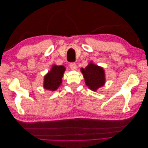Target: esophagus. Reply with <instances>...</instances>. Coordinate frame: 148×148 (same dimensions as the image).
I'll use <instances>...</instances> for the list:
<instances>
[{"label":"esophagus","mask_w":148,"mask_h":148,"mask_svg":"<svg viewBox=\"0 0 148 148\" xmlns=\"http://www.w3.org/2000/svg\"><path fill=\"white\" fill-rule=\"evenodd\" d=\"M70 69H71V70H77V65L75 64V63H70Z\"/></svg>","instance_id":"obj_1"}]
</instances>
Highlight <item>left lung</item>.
I'll return each mask as SVG.
<instances>
[{
	"label": "left lung",
	"instance_id": "8db88e82",
	"mask_svg": "<svg viewBox=\"0 0 148 148\" xmlns=\"http://www.w3.org/2000/svg\"><path fill=\"white\" fill-rule=\"evenodd\" d=\"M86 86L93 91L103 86L106 83L105 71L102 67L95 64L92 61L84 69L81 68Z\"/></svg>",
	"mask_w": 148,
	"mask_h": 148
}]
</instances>
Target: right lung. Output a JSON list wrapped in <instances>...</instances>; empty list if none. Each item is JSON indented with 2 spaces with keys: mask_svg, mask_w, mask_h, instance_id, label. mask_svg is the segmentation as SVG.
Here are the masks:
<instances>
[{
  "mask_svg": "<svg viewBox=\"0 0 148 148\" xmlns=\"http://www.w3.org/2000/svg\"><path fill=\"white\" fill-rule=\"evenodd\" d=\"M65 71L64 66L53 65L50 71L44 77V88L51 91L57 90L62 84V78Z\"/></svg>",
  "mask_w": 148,
  "mask_h": 148,
  "instance_id": "obj_1",
  "label": "right lung"
}]
</instances>
